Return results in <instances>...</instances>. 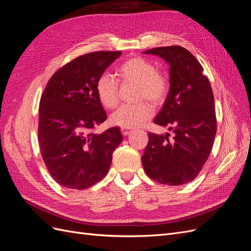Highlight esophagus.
Returning <instances> with one entry per match:
<instances>
[{"label":"esophagus","mask_w":251,"mask_h":251,"mask_svg":"<svg viewBox=\"0 0 251 251\" xmlns=\"http://www.w3.org/2000/svg\"><path fill=\"white\" fill-rule=\"evenodd\" d=\"M130 130H128V128H126V127H121V133H123V135H125V136H126V135H128L130 134Z\"/></svg>","instance_id":"esophagus-1"}]
</instances>
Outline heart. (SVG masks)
<instances>
[{
  "instance_id": "heart-1",
  "label": "heart",
  "mask_w": 251,
  "mask_h": 251,
  "mask_svg": "<svg viewBox=\"0 0 251 251\" xmlns=\"http://www.w3.org/2000/svg\"><path fill=\"white\" fill-rule=\"evenodd\" d=\"M121 81L138 83V100L157 105L164 101L169 93V79L157 70L150 60L134 56L121 63L116 69ZM96 95L105 109H114L119 102L118 81L109 73H102L96 80ZM151 105L143 101L137 104H123L111 115V123L121 127H136L153 115Z\"/></svg>"
}]
</instances>
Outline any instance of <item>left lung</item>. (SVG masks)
<instances>
[{
	"label": "left lung",
	"instance_id": "left-lung-1",
	"mask_svg": "<svg viewBox=\"0 0 251 251\" xmlns=\"http://www.w3.org/2000/svg\"><path fill=\"white\" fill-rule=\"evenodd\" d=\"M170 65V92L154 124L169 127L171 135L149 133L141 157L147 175L161 184L182 185L201 172L217 132L215 98L203 68L191 52L180 46L144 51Z\"/></svg>",
	"mask_w": 251,
	"mask_h": 251
}]
</instances>
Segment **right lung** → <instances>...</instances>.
<instances>
[{
	"label": "right lung",
	"instance_id": "obj_1",
	"mask_svg": "<svg viewBox=\"0 0 251 251\" xmlns=\"http://www.w3.org/2000/svg\"><path fill=\"white\" fill-rule=\"evenodd\" d=\"M120 51H96L66 64L52 75L41 97L39 144L45 165L58 184L86 189L108 174L123 141L117 126L93 131L107 119L96 95L97 78Z\"/></svg>",
	"mask_w": 251,
	"mask_h": 251
}]
</instances>
